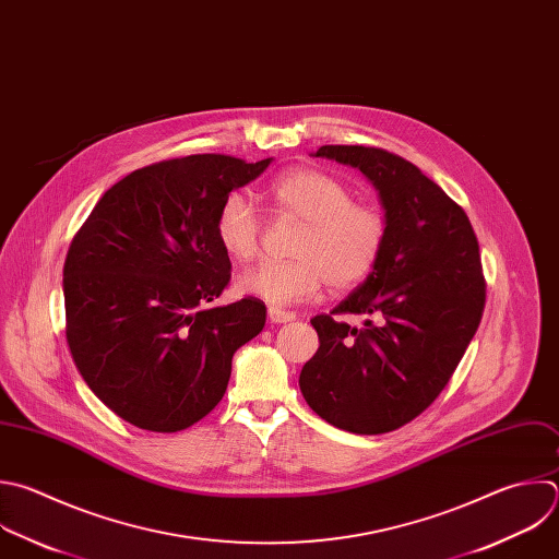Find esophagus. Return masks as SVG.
I'll use <instances>...</instances> for the list:
<instances>
[{
	"label": "esophagus",
	"mask_w": 559,
	"mask_h": 559,
	"mask_svg": "<svg viewBox=\"0 0 559 559\" xmlns=\"http://www.w3.org/2000/svg\"><path fill=\"white\" fill-rule=\"evenodd\" d=\"M267 318L276 324H283V322H292L296 316L292 311H283V309H276V307H270L267 311Z\"/></svg>",
	"instance_id": "obj_1"
}]
</instances>
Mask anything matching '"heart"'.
<instances>
[{
	"instance_id": "1",
	"label": "heart",
	"mask_w": 559,
	"mask_h": 559,
	"mask_svg": "<svg viewBox=\"0 0 559 559\" xmlns=\"http://www.w3.org/2000/svg\"><path fill=\"white\" fill-rule=\"evenodd\" d=\"M267 195L281 217L302 222L289 261H265L243 272L235 287L241 296L272 307L311 298L324 283L331 292L361 285L376 272L389 239L380 209L353 202L348 186L320 168H294L276 177ZM261 217L243 193H228L215 217L222 250L239 263L257 257Z\"/></svg>"
}]
</instances>
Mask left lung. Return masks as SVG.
<instances>
[{"instance_id":"obj_1","label":"left lung","mask_w":559,"mask_h":559,"mask_svg":"<svg viewBox=\"0 0 559 559\" xmlns=\"http://www.w3.org/2000/svg\"><path fill=\"white\" fill-rule=\"evenodd\" d=\"M316 157L350 164L373 181L389 239L376 272L331 313L311 318L320 346L298 384L326 424L393 432L441 395L480 324L478 241L465 211L402 155L324 144ZM337 314H361L365 324L350 328Z\"/></svg>"}]
</instances>
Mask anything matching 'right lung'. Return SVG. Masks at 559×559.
<instances>
[{"mask_svg":"<svg viewBox=\"0 0 559 559\" xmlns=\"http://www.w3.org/2000/svg\"><path fill=\"white\" fill-rule=\"evenodd\" d=\"M272 157L162 159L98 200L63 265L66 337L92 393L120 419L179 432L224 397L233 355L265 326V305L211 307L230 283L215 237L224 198Z\"/></svg>","mask_w":559,"mask_h":559,"instance_id":"obj_1","label":"right lung"}]
</instances>
